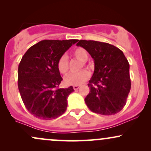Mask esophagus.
Wrapping results in <instances>:
<instances>
[{"label":"esophagus","mask_w":151,"mask_h":151,"mask_svg":"<svg viewBox=\"0 0 151 151\" xmlns=\"http://www.w3.org/2000/svg\"><path fill=\"white\" fill-rule=\"evenodd\" d=\"M80 87V86H79V85H74V86H73V88H74V90H77V89H79V88Z\"/></svg>","instance_id":"34e87169"}]
</instances>
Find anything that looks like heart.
Returning <instances> with one entry per match:
<instances>
[{
  "label": "heart",
  "mask_w": 151,
  "mask_h": 151,
  "mask_svg": "<svg viewBox=\"0 0 151 151\" xmlns=\"http://www.w3.org/2000/svg\"><path fill=\"white\" fill-rule=\"evenodd\" d=\"M72 55L79 61L83 62V65H85V62L88 59V54L84 48H77L72 52ZM58 68L59 72L62 74H66L68 72L69 65L68 59L65 55L60 57L58 62ZM89 72L87 70H81L78 73H72L65 77V81L69 85H81L89 79Z\"/></svg>",
  "instance_id": "b5f03b06"
}]
</instances>
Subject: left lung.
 Here are the masks:
<instances>
[{
  "label": "left lung",
  "instance_id": "obj_1",
  "mask_svg": "<svg viewBox=\"0 0 151 151\" xmlns=\"http://www.w3.org/2000/svg\"><path fill=\"white\" fill-rule=\"evenodd\" d=\"M77 45L85 49L94 62L88 84L90 91L84 99L86 106L101 115L119 113L126 105L131 89L130 67L125 55L109 43L81 40Z\"/></svg>",
  "mask_w": 151,
  "mask_h": 151
}]
</instances>
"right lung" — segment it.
Here are the masks:
<instances>
[{"label": "right lung", "mask_w": 151, "mask_h": 151, "mask_svg": "<svg viewBox=\"0 0 151 151\" xmlns=\"http://www.w3.org/2000/svg\"><path fill=\"white\" fill-rule=\"evenodd\" d=\"M78 40H45L27 50L18 66V89L26 109L44 120L56 119L65 112L67 98L74 89L60 88L62 80L58 62Z\"/></svg>", "instance_id": "right-lung-1"}]
</instances>
